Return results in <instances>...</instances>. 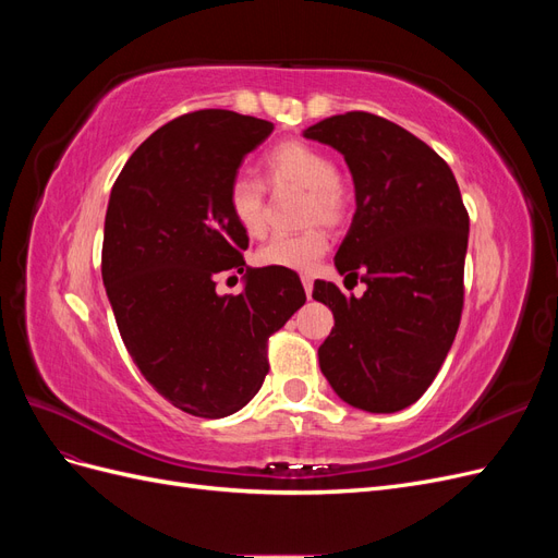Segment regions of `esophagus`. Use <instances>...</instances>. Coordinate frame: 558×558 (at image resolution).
I'll use <instances>...</instances> for the list:
<instances>
[{
  "label": "esophagus",
  "mask_w": 558,
  "mask_h": 558,
  "mask_svg": "<svg viewBox=\"0 0 558 558\" xmlns=\"http://www.w3.org/2000/svg\"><path fill=\"white\" fill-rule=\"evenodd\" d=\"M302 286H305V293H307V298L312 295V286H314V279L310 277V275H302Z\"/></svg>",
  "instance_id": "esophagus-1"
}]
</instances>
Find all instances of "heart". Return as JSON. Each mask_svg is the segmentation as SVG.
Wrapping results in <instances>:
<instances>
[{
  "mask_svg": "<svg viewBox=\"0 0 558 558\" xmlns=\"http://www.w3.org/2000/svg\"><path fill=\"white\" fill-rule=\"evenodd\" d=\"M263 172L272 189L293 185L305 191L302 202V223H324L326 228L342 226L351 214V191L335 162L324 150L305 142H283L263 158ZM228 207L234 223L248 238H263L265 221V189L251 177H238L230 183ZM328 251V238L320 228H310L298 234H281L263 244L256 260L263 267H281L305 272Z\"/></svg>",
  "mask_w": 558,
  "mask_h": 558,
  "instance_id": "heart-1",
  "label": "heart"
}]
</instances>
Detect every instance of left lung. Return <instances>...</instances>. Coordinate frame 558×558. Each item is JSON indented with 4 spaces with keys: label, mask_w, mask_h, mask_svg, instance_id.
<instances>
[{
    "label": "left lung",
    "mask_w": 558,
    "mask_h": 558,
    "mask_svg": "<svg viewBox=\"0 0 558 558\" xmlns=\"http://www.w3.org/2000/svg\"><path fill=\"white\" fill-rule=\"evenodd\" d=\"M305 137L349 165L356 214L335 267L367 286L347 298L314 281L335 316L320 373L351 408L400 412L426 393L461 324L470 218L459 183L428 144L375 113L330 116Z\"/></svg>",
    "instance_id": "8db88e82"
}]
</instances>
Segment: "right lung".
<instances>
[{
    "label": "right lung",
    "instance_id": "obj_1",
    "mask_svg": "<svg viewBox=\"0 0 558 558\" xmlns=\"http://www.w3.org/2000/svg\"><path fill=\"white\" fill-rule=\"evenodd\" d=\"M272 130L226 109L179 116L111 189L102 279L118 330L144 379L193 416L223 418L258 393L269 335L307 300L289 269L246 265L248 238L228 207L242 160ZM221 271L245 275L240 296L217 295Z\"/></svg>",
    "mask_w": 558,
    "mask_h": 558
}]
</instances>
